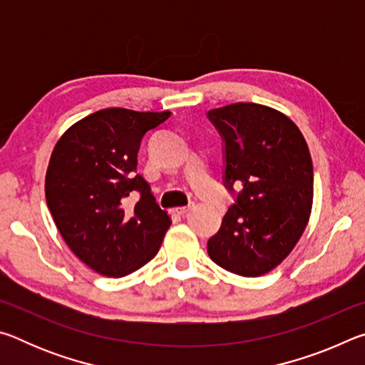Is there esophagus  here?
<instances>
[{
  "label": "esophagus",
  "mask_w": 365,
  "mask_h": 365,
  "mask_svg": "<svg viewBox=\"0 0 365 365\" xmlns=\"http://www.w3.org/2000/svg\"><path fill=\"white\" fill-rule=\"evenodd\" d=\"M193 207H195V201H191L188 206H183V207H175V209H174V212H177L178 215H185V214H187L188 211H191V209H193Z\"/></svg>",
  "instance_id": "1"
}]
</instances>
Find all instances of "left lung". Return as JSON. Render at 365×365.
<instances>
[{
	"label": "left lung",
	"instance_id": "left-lung-1",
	"mask_svg": "<svg viewBox=\"0 0 365 365\" xmlns=\"http://www.w3.org/2000/svg\"><path fill=\"white\" fill-rule=\"evenodd\" d=\"M207 119L224 143L222 180L233 196L207 255L237 275L267 274L289 255L311 214L307 143L293 120L262 104H228L207 110Z\"/></svg>",
	"mask_w": 365,
	"mask_h": 365
}]
</instances>
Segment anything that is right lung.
<instances>
[{"label": "right lung", "instance_id": "obj_1", "mask_svg": "<svg viewBox=\"0 0 365 365\" xmlns=\"http://www.w3.org/2000/svg\"><path fill=\"white\" fill-rule=\"evenodd\" d=\"M169 117V110L101 109L54 146L46 205L67 246L98 274L125 277L158 255L170 217L137 174V158L145 135ZM132 195L139 200L127 208Z\"/></svg>", "mask_w": 365, "mask_h": 365}]
</instances>
